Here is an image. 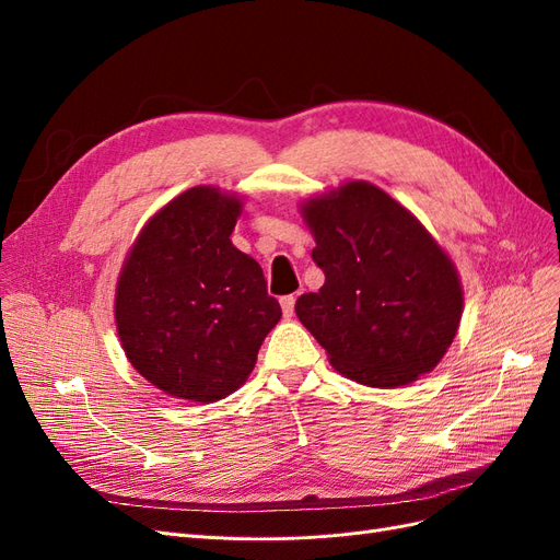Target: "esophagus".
Instances as JSON below:
<instances>
[{
    "instance_id": "esophagus-1",
    "label": "esophagus",
    "mask_w": 560,
    "mask_h": 560,
    "mask_svg": "<svg viewBox=\"0 0 560 560\" xmlns=\"http://www.w3.org/2000/svg\"><path fill=\"white\" fill-rule=\"evenodd\" d=\"M294 303H296V296H294V294L280 299V306H282L284 317H292V315H294Z\"/></svg>"
}]
</instances>
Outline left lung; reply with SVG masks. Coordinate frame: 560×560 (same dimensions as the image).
<instances>
[{"label": "left lung", "mask_w": 560, "mask_h": 560, "mask_svg": "<svg viewBox=\"0 0 560 560\" xmlns=\"http://www.w3.org/2000/svg\"><path fill=\"white\" fill-rule=\"evenodd\" d=\"M319 292L301 294L296 315L331 366L369 387H399L432 371L463 317V287L448 254L395 198L348 182L311 198Z\"/></svg>", "instance_id": "left-lung-1"}]
</instances>
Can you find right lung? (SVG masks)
Masks as SVG:
<instances>
[{"instance_id":"1","label":"right lung","mask_w":560,"mask_h":560,"mask_svg":"<svg viewBox=\"0 0 560 560\" xmlns=\"http://www.w3.org/2000/svg\"><path fill=\"white\" fill-rule=\"evenodd\" d=\"M241 198L194 186L149 219L116 284L126 358L165 395L210 404L238 389L282 317L261 266L233 247Z\"/></svg>"}]
</instances>
